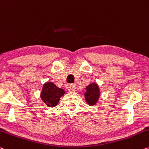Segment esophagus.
<instances>
[{
    "mask_svg": "<svg viewBox=\"0 0 149 149\" xmlns=\"http://www.w3.org/2000/svg\"><path fill=\"white\" fill-rule=\"evenodd\" d=\"M70 89L72 91H75V86H74V84H70Z\"/></svg>",
    "mask_w": 149,
    "mask_h": 149,
    "instance_id": "obj_1",
    "label": "esophagus"
}]
</instances>
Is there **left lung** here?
Wrapping results in <instances>:
<instances>
[{
  "label": "left lung",
  "mask_w": 149,
  "mask_h": 149,
  "mask_svg": "<svg viewBox=\"0 0 149 149\" xmlns=\"http://www.w3.org/2000/svg\"><path fill=\"white\" fill-rule=\"evenodd\" d=\"M85 97L87 103L90 105H93L100 97V89L96 84H91L86 87Z\"/></svg>",
  "instance_id": "left-lung-1"
}]
</instances>
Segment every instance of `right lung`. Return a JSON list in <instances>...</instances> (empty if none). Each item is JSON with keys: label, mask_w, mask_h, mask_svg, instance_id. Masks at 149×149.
Instances as JSON below:
<instances>
[{"label": "right lung", "mask_w": 149, "mask_h": 149, "mask_svg": "<svg viewBox=\"0 0 149 149\" xmlns=\"http://www.w3.org/2000/svg\"><path fill=\"white\" fill-rule=\"evenodd\" d=\"M64 93L63 89L56 87L52 82H48L44 85L41 92V98L47 105L53 107L58 104Z\"/></svg>", "instance_id": "obj_1"}]
</instances>
